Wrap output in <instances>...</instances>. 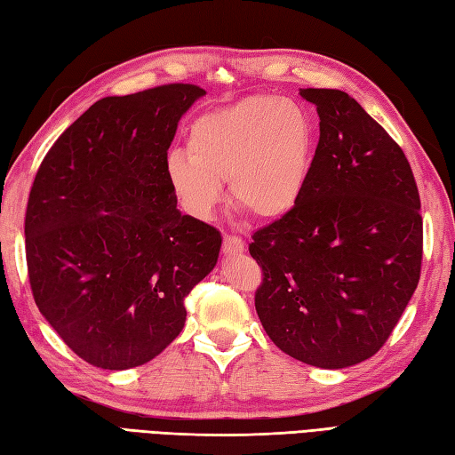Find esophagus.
Listing matches in <instances>:
<instances>
[{"label": "esophagus", "mask_w": 455, "mask_h": 455, "mask_svg": "<svg viewBox=\"0 0 455 455\" xmlns=\"http://www.w3.org/2000/svg\"><path fill=\"white\" fill-rule=\"evenodd\" d=\"M244 252V240L238 236H225L222 240V254L225 256H238Z\"/></svg>", "instance_id": "34e87169"}]
</instances>
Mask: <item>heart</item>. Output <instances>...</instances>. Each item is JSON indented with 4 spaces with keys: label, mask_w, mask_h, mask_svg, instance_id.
Here are the masks:
<instances>
[{
    "label": "heart",
    "mask_w": 455,
    "mask_h": 455,
    "mask_svg": "<svg viewBox=\"0 0 455 455\" xmlns=\"http://www.w3.org/2000/svg\"><path fill=\"white\" fill-rule=\"evenodd\" d=\"M316 124L305 105L256 93L201 115L188 131V152L166 158V180L189 215L207 219L228 180L235 205L256 220L289 215L311 178Z\"/></svg>",
    "instance_id": "heart-1"
}]
</instances>
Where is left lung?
<instances>
[{
	"label": "left lung",
	"mask_w": 455,
	"mask_h": 455,
	"mask_svg": "<svg viewBox=\"0 0 455 455\" xmlns=\"http://www.w3.org/2000/svg\"><path fill=\"white\" fill-rule=\"evenodd\" d=\"M321 137L297 207L258 230L256 313L295 360L342 370L387 340L419 285L420 197L409 160L340 90H299Z\"/></svg>",
	"instance_id": "8db88e82"
}]
</instances>
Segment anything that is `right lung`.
Segmentation results:
<instances>
[{
	"mask_svg": "<svg viewBox=\"0 0 455 455\" xmlns=\"http://www.w3.org/2000/svg\"><path fill=\"white\" fill-rule=\"evenodd\" d=\"M205 90L170 84L95 101L48 150L25 217L38 311L101 370L154 360L186 324L220 233L181 215L166 180L178 121Z\"/></svg>",
	"mask_w": 455,
	"mask_h": 455,
	"instance_id": "add662e5",
	"label": "right lung"
}]
</instances>
